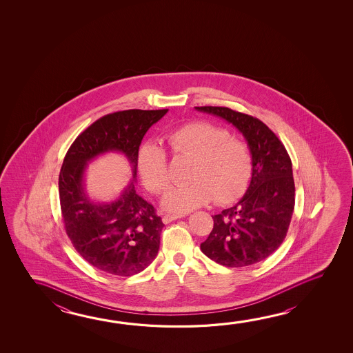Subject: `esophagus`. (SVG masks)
Segmentation results:
<instances>
[{
    "label": "esophagus",
    "mask_w": 353,
    "mask_h": 353,
    "mask_svg": "<svg viewBox=\"0 0 353 353\" xmlns=\"http://www.w3.org/2000/svg\"><path fill=\"white\" fill-rule=\"evenodd\" d=\"M181 216H183V214H165L162 216V221H163V223H170L179 219Z\"/></svg>",
    "instance_id": "1"
}]
</instances>
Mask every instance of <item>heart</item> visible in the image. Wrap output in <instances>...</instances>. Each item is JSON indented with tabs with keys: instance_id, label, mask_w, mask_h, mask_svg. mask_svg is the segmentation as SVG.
<instances>
[{
	"instance_id": "1",
	"label": "heart",
	"mask_w": 353,
	"mask_h": 353,
	"mask_svg": "<svg viewBox=\"0 0 353 353\" xmlns=\"http://www.w3.org/2000/svg\"><path fill=\"white\" fill-rule=\"evenodd\" d=\"M174 155L192 159L188 185H174L162 198V205L174 213H185L210 203L234 202L245 191L253 172L250 148L230 137L224 128L207 121L179 125L165 137ZM137 168L143 185L152 193H161L171 182L168 156L156 143L143 145Z\"/></svg>"
}]
</instances>
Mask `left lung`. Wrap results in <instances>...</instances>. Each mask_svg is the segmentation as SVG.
<instances>
[{"mask_svg": "<svg viewBox=\"0 0 353 353\" xmlns=\"http://www.w3.org/2000/svg\"><path fill=\"white\" fill-rule=\"evenodd\" d=\"M234 125L253 155L248 191L238 203L213 218V229L201 244L210 259L228 268L252 265L283 243L295 207L290 156L279 137L259 119L224 106H196Z\"/></svg>", "mask_w": 353, "mask_h": 353, "instance_id": "1", "label": "left lung"}]
</instances>
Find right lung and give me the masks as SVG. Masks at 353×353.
<instances>
[{
  "label": "right lung",
  "instance_id": "obj_1",
  "mask_svg": "<svg viewBox=\"0 0 353 353\" xmlns=\"http://www.w3.org/2000/svg\"><path fill=\"white\" fill-rule=\"evenodd\" d=\"M168 112L131 109L98 119L77 137L59 172V201L69 239L81 258L98 270L131 276L155 259L163 228L152 204L140 197L134 181L120 197L97 203L84 191L88 162L109 151L124 154L137 177L139 148L152 125Z\"/></svg>",
  "mask_w": 353,
  "mask_h": 353
}]
</instances>
